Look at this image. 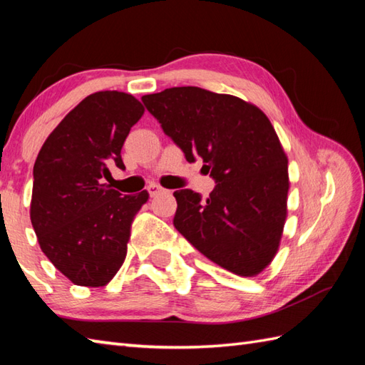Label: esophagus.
Instances as JSON below:
<instances>
[{"instance_id": "1", "label": "esophagus", "mask_w": 365, "mask_h": 365, "mask_svg": "<svg viewBox=\"0 0 365 365\" xmlns=\"http://www.w3.org/2000/svg\"><path fill=\"white\" fill-rule=\"evenodd\" d=\"M165 190H163L161 187H158V185H155V183H152V185H149V187H147V192H149V196H157V195H160V192H163Z\"/></svg>"}]
</instances>
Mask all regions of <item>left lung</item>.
Masks as SVG:
<instances>
[{"label":"left lung","instance_id":"left-lung-1","mask_svg":"<svg viewBox=\"0 0 365 365\" xmlns=\"http://www.w3.org/2000/svg\"><path fill=\"white\" fill-rule=\"evenodd\" d=\"M141 100L187 161L202 160L216 183L207 199L192 190L174 192V227L216 265L259 274L281 242L289 192V161L267 115L196 86Z\"/></svg>","mask_w":365,"mask_h":365}]
</instances>
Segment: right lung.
I'll list each match as a JSON object with an SVG mask.
<instances>
[{"mask_svg":"<svg viewBox=\"0 0 365 365\" xmlns=\"http://www.w3.org/2000/svg\"><path fill=\"white\" fill-rule=\"evenodd\" d=\"M144 106L118 91L91 94L46 138L34 163L31 222L41 250L76 285L103 287L123 263L130 226L149 199L122 196L105 178Z\"/></svg>","mask_w":365,"mask_h":365,"instance_id":"add662e5","label":"right lung"}]
</instances>
